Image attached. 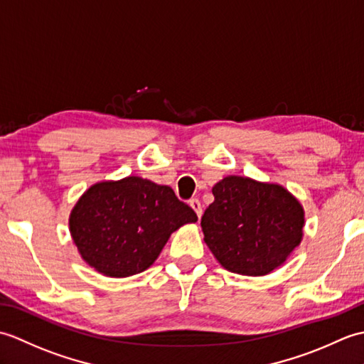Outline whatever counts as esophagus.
<instances>
[{
    "mask_svg": "<svg viewBox=\"0 0 364 364\" xmlns=\"http://www.w3.org/2000/svg\"><path fill=\"white\" fill-rule=\"evenodd\" d=\"M189 205H191V208L192 210L196 211V214H197V218L200 219L202 218V214H203V210H202V203H200V200L198 198H192L191 202H189Z\"/></svg>",
    "mask_w": 364,
    "mask_h": 364,
    "instance_id": "esophagus-1",
    "label": "esophagus"
}]
</instances>
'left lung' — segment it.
<instances>
[{
	"instance_id": "8db88e82",
	"label": "left lung",
	"mask_w": 364,
	"mask_h": 364,
	"mask_svg": "<svg viewBox=\"0 0 364 364\" xmlns=\"http://www.w3.org/2000/svg\"><path fill=\"white\" fill-rule=\"evenodd\" d=\"M202 218L205 242L230 272L259 277L282 266L304 236L305 213L280 184L225 176Z\"/></svg>"
}]
</instances>
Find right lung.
I'll return each instance as SVG.
<instances>
[{
  "label": "right lung",
  "instance_id": "1",
  "mask_svg": "<svg viewBox=\"0 0 364 364\" xmlns=\"http://www.w3.org/2000/svg\"><path fill=\"white\" fill-rule=\"evenodd\" d=\"M197 222L172 188L141 176L90 186L70 214V235L82 259L100 274L131 277L149 269L170 235Z\"/></svg>",
  "mask_w": 364,
  "mask_h": 364
}]
</instances>
